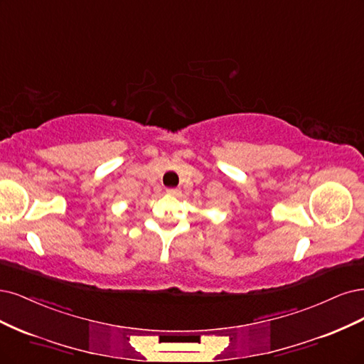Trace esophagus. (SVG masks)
I'll return each instance as SVG.
<instances>
[{
    "mask_svg": "<svg viewBox=\"0 0 364 364\" xmlns=\"http://www.w3.org/2000/svg\"><path fill=\"white\" fill-rule=\"evenodd\" d=\"M167 194H170V196H179V190H176V188H168Z\"/></svg>",
    "mask_w": 364,
    "mask_h": 364,
    "instance_id": "34e87169",
    "label": "esophagus"
}]
</instances>
